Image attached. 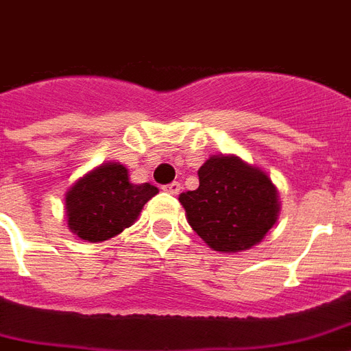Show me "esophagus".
<instances>
[{"label":"esophagus","instance_id":"esophagus-1","mask_svg":"<svg viewBox=\"0 0 351 351\" xmlns=\"http://www.w3.org/2000/svg\"><path fill=\"white\" fill-rule=\"evenodd\" d=\"M180 184L178 182H171V184H167V186H164V191L169 193V195H178L180 193Z\"/></svg>","mask_w":351,"mask_h":351}]
</instances>
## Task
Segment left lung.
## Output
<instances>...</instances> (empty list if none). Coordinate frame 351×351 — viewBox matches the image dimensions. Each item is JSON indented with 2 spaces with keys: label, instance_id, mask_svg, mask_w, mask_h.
Wrapping results in <instances>:
<instances>
[{
  "label": "left lung",
  "instance_id": "8db88e82",
  "mask_svg": "<svg viewBox=\"0 0 351 351\" xmlns=\"http://www.w3.org/2000/svg\"><path fill=\"white\" fill-rule=\"evenodd\" d=\"M198 180L180 202L189 226L215 251L250 250L277 222V189L261 169L234 156H211Z\"/></svg>",
  "mask_w": 351,
  "mask_h": 351
}]
</instances>
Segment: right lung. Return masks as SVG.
Returning a JSON list of instances; mask_svg holds the SVG:
<instances>
[{"mask_svg": "<svg viewBox=\"0 0 351 351\" xmlns=\"http://www.w3.org/2000/svg\"><path fill=\"white\" fill-rule=\"evenodd\" d=\"M158 189L151 184L134 186L120 164L100 165L80 178L65 197L69 228L80 239L104 242L129 228Z\"/></svg>", "mask_w": 351, "mask_h": 351, "instance_id": "right-lung-1", "label": "right lung"}]
</instances>
